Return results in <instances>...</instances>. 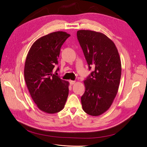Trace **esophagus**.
Wrapping results in <instances>:
<instances>
[{"label": "esophagus", "instance_id": "esophagus-1", "mask_svg": "<svg viewBox=\"0 0 147 147\" xmlns=\"http://www.w3.org/2000/svg\"><path fill=\"white\" fill-rule=\"evenodd\" d=\"M69 84H70L71 85H73V84H75L76 81H74V80H69Z\"/></svg>", "mask_w": 147, "mask_h": 147}]
</instances>
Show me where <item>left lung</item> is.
Instances as JSON below:
<instances>
[{
    "label": "left lung",
    "mask_w": 147,
    "mask_h": 147,
    "mask_svg": "<svg viewBox=\"0 0 147 147\" xmlns=\"http://www.w3.org/2000/svg\"><path fill=\"white\" fill-rule=\"evenodd\" d=\"M77 37L88 68L94 70L84 80L81 97L84 111L97 116L107 111L117 94L121 77V61L114 42L106 35L91 30H79Z\"/></svg>",
    "instance_id": "obj_1"
}]
</instances>
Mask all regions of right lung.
<instances>
[{"mask_svg": "<svg viewBox=\"0 0 147 147\" xmlns=\"http://www.w3.org/2000/svg\"><path fill=\"white\" fill-rule=\"evenodd\" d=\"M70 35L53 32L41 37L31 47L26 58L24 77L32 100L41 111L54 114L63 110L68 96L69 82L56 76L54 67L63 43Z\"/></svg>", "mask_w": 147, "mask_h": 147, "instance_id": "add662e5", "label": "right lung"}]
</instances>
